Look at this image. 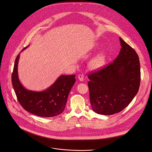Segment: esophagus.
<instances>
[{"mask_svg": "<svg viewBox=\"0 0 152 152\" xmlns=\"http://www.w3.org/2000/svg\"><path fill=\"white\" fill-rule=\"evenodd\" d=\"M78 79H79V80L80 82H83V80H84L83 76L82 75H79L78 76Z\"/></svg>", "mask_w": 152, "mask_h": 152, "instance_id": "1", "label": "esophagus"}]
</instances>
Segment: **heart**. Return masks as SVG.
Returning a JSON list of instances; mask_svg holds the SVG:
<instances>
[{
  "instance_id": "b5f03b06",
  "label": "heart",
  "mask_w": 152,
  "mask_h": 152,
  "mask_svg": "<svg viewBox=\"0 0 152 152\" xmlns=\"http://www.w3.org/2000/svg\"><path fill=\"white\" fill-rule=\"evenodd\" d=\"M106 63V56L104 51H101L95 56L89 62V67L93 70L102 69Z\"/></svg>"
}]
</instances>
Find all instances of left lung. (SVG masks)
<instances>
[{
	"label": "left lung",
	"instance_id": "1",
	"mask_svg": "<svg viewBox=\"0 0 152 152\" xmlns=\"http://www.w3.org/2000/svg\"><path fill=\"white\" fill-rule=\"evenodd\" d=\"M121 49L108 66L88 75L92 110L112 115L123 110L137 95L140 84V64L135 50L119 37Z\"/></svg>",
	"mask_w": 152,
	"mask_h": 152
}]
</instances>
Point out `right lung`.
<instances>
[{"mask_svg":"<svg viewBox=\"0 0 152 152\" xmlns=\"http://www.w3.org/2000/svg\"><path fill=\"white\" fill-rule=\"evenodd\" d=\"M20 53L15 59L12 75V86L20 104L26 111L40 117H54L61 114L65 109L69 92L76 82V75H60L51 85L42 91L28 90L24 87L18 77V64Z\"/></svg>","mask_w":152,"mask_h":152,"instance_id":"obj_1","label":"right lung"}]
</instances>
